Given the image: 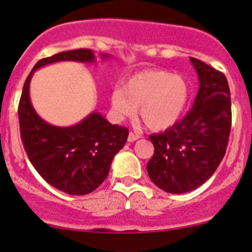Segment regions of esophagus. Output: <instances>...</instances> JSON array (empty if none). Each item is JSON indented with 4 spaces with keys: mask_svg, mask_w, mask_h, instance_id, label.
<instances>
[{
    "mask_svg": "<svg viewBox=\"0 0 252 252\" xmlns=\"http://www.w3.org/2000/svg\"><path fill=\"white\" fill-rule=\"evenodd\" d=\"M140 134H138V133H133V131H130V133H129V135H128V141L129 142H134L135 140H138L139 138H140Z\"/></svg>",
    "mask_w": 252,
    "mask_h": 252,
    "instance_id": "obj_1",
    "label": "esophagus"
}]
</instances>
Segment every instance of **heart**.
Masks as SVG:
<instances>
[{"label":"heart","mask_w":252,"mask_h":252,"mask_svg":"<svg viewBox=\"0 0 252 252\" xmlns=\"http://www.w3.org/2000/svg\"><path fill=\"white\" fill-rule=\"evenodd\" d=\"M189 86L180 75L164 70H141L124 88H116L111 106L119 119L131 118L140 107L142 121L151 130L161 131L180 121L189 103Z\"/></svg>","instance_id":"1"}]
</instances>
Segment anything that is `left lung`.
I'll return each mask as SVG.
<instances>
[{
	"instance_id": "obj_1",
	"label": "left lung",
	"mask_w": 252,
	"mask_h": 252,
	"mask_svg": "<svg viewBox=\"0 0 252 252\" xmlns=\"http://www.w3.org/2000/svg\"><path fill=\"white\" fill-rule=\"evenodd\" d=\"M199 77V93L187 116L164 133L150 136L155 154L147 162L150 179L171 194H184L202 185L220 166L232 126L227 78L190 57Z\"/></svg>"
}]
</instances>
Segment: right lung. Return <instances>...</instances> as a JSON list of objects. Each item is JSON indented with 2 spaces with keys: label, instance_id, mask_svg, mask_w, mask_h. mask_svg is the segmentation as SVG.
<instances>
[{
  "label": "right lung",
  "instance_id": "add662e5",
  "mask_svg": "<svg viewBox=\"0 0 252 252\" xmlns=\"http://www.w3.org/2000/svg\"><path fill=\"white\" fill-rule=\"evenodd\" d=\"M111 56L101 53V58ZM64 61L95 63V53L88 48L65 51L40 60L23 88L19 101L20 136L30 162L50 185L69 195H86L107 178L114 156L123 149L128 129L112 126L98 112H91L72 126L47 123L34 110L30 100V81L35 70Z\"/></svg>",
  "mask_w": 252,
  "mask_h": 252
}]
</instances>
